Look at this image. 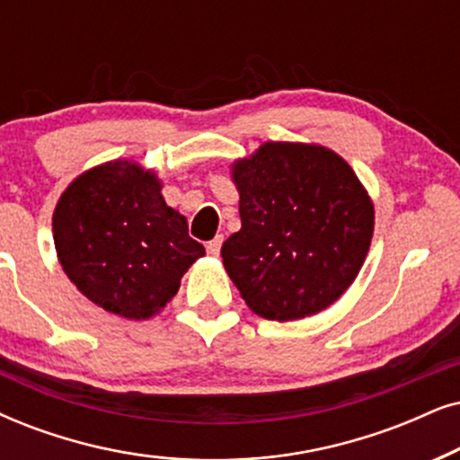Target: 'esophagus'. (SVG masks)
Wrapping results in <instances>:
<instances>
[{
    "instance_id": "1",
    "label": "esophagus",
    "mask_w": 460,
    "mask_h": 460,
    "mask_svg": "<svg viewBox=\"0 0 460 460\" xmlns=\"http://www.w3.org/2000/svg\"><path fill=\"white\" fill-rule=\"evenodd\" d=\"M220 246H223V235H217V237H214V240L208 242V246H206L208 254H212V257H218Z\"/></svg>"
}]
</instances>
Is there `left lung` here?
Here are the masks:
<instances>
[{
  "label": "left lung",
  "mask_w": 460,
  "mask_h": 460,
  "mask_svg": "<svg viewBox=\"0 0 460 460\" xmlns=\"http://www.w3.org/2000/svg\"><path fill=\"white\" fill-rule=\"evenodd\" d=\"M242 229L223 263L250 310L297 321L344 295L374 234V206L333 150L267 142L234 165Z\"/></svg>",
  "instance_id": "left-lung-1"
}]
</instances>
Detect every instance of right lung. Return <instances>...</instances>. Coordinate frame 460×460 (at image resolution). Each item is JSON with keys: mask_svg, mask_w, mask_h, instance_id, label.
Here are the masks:
<instances>
[{"mask_svg": "<svg viewBox=\"0 0 460 460\" xmlns=\"http://www.w3.org/2000/svg\"><path fill=\"white\" fill-rule=\"evenodd\" d=\"M63 271L93 304L123 318H148L178 293L206 248L170 208L155 173L129 161L83 173L52 217Z\"/></svg>", "mask_w": 460, "mask_h": 460, "instance_id": "1", "label": "right lung"}]
</instances>
